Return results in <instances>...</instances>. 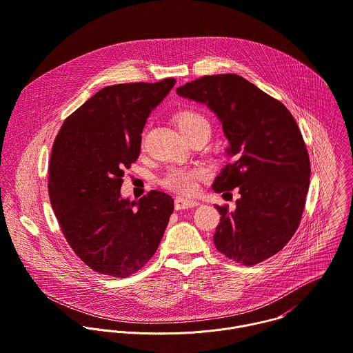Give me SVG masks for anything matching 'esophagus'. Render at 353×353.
I'll return each mask as SVG.
<instances>
[{"mask_svg":"<svg viewBox=\"0 0 353 353\" xmlns=\"http://www.w3.org/2000/svg\"><path fill=\"white\" fill-rule=\"evenodd\" d=\"M197 205H199V201L192 200V199H185V197L175 199V210H189V208H194Z\"/></svg>","mask_w":353,"mask_h":353,"instance_id":"34e87169","label":"esophagus"}]
</instances>
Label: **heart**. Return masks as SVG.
<instances>
[{"label":"heart","mask_w":353,"mask_h":353,"mask_svg":"<svg viewBox=\"0 0 353 353\" xmlns=\"http://www.w3.org/2000/svg\"><path fill=\"white\" fill-rule=\"evenodd\" d=\"M176 125L182 134L200 127H205L210 130L208 120L201 114L194 111H183L178 114ZM199 176H200V171L196 168L171 167L163 174V176L160 178V182L163 186L171 190L181 192V193H192L196 189V181Z\"/></svg>","instance_id":"b5f03b06"}]
</instances>
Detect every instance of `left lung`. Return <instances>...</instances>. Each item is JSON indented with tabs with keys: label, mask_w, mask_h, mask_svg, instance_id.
Listing matches in <instances>:
<instances>
[{
	"label": "left lung",
	"mask_w": 353,
	"mask_h": 353,
	"mask_svg": "<svg viewBox=\"0 0 353 353\" xmlns=\"http://www.w3.org/2000/svg\"><path fill=\"white\" fill-rule=\"evenodd\" d=\"M207 105L222 123L230 161L215 178L216 193L238 188L234 211L222 215L214 242L229 259L257 264L296 233L310 188V157L288 108L235 74L203 77L176 89Z\"/></svg>",
	"instance_id": "left-lung-1"
}]
</instances>
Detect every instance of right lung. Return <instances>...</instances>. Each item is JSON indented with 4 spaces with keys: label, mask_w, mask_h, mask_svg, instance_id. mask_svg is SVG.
<instances>
[{
    "label": "right lung",
    "mask_w": 353,
    "mask_h": 353,
    "mask_svg": "<svg viewBox=\"0 0 353 353\" xmlns=\"http://www.w3.org/2000/svg\"><path fill=\"white\" fill-rule=\"evenodd\" d=\"M101 89L64 120L52 148L49 197L67 242L94 271L124 278L154 254L174 211L170 194L123 199L124 168L138 159L150 112L175 85Z\"/></svg>",
    "instance_id": "1"
}]
</instances>
